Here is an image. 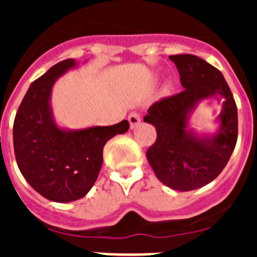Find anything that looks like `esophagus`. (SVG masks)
I'll return each instance as SVG.
<instances>
[{
  "label": "esophagus",
  "instance_id": "34e87169",
  "mask_svg": "<svg viewBox=\"0 0 257 257\" xmlns=\"http://www.w3.org/2000/svg\"><path fill=\"white\" fill-rule=\"evenodd\" d=\"M140 121H142L140 113L133 112V113H130V114H128V122H130L131 128H135V127L140 123Z\"/></svg>",
  "mask_w": 257,
  "mask_h": 257
}]
</instances>
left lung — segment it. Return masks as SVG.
<instances>
[{
	"label": "left lung",
	"instance_id": "8db88e82",
	"mask_svg": "<svg viewBox=\"0 0 257 257\" xmlns=\"http://www.w3.org/2000/svg\"><path fill=\"white\" fill-rule=\"evenodd\" d=\"M184 90L149 106L144 122L156 127L157 139L147 158L161 183L179 192L198 189L216 179L228 163L238 138L237 105L217 68L190 54L171 55ZM224 97L216 136L198 138L186 131L189 113L208 96Z\"/></svg>",
	"mask_w": 257,
	"mask_h": 257
}]
</instances>
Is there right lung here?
I'll use <instances>...</instances> for the list:
<instances>
[{"mask_svg": "<svg viewBox=\"0 0 257 257\" xmlns=\"http://www.w3.org/2000/svg\"><path fill=\"white\" fill-rule=\"evenodd\" d=\"M74 65V59L63 60L32 82L13 127L14 151L22 175L41 196L60 203L87 194L100 172L104 145L130 127L126 119L77 131L56 126L50 109L52 85Z\"/></svg>", "mask_w": 257, "mask_h": 257, "instance_id": "right-lung-1", "label": "right lung"}]
</instances>
